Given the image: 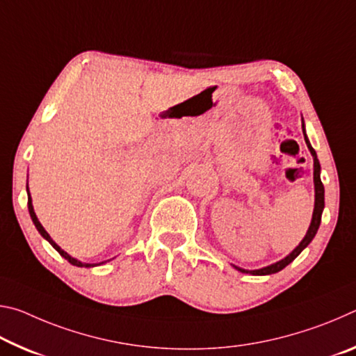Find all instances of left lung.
I'll list each match as a JSON object with an SVG mask.
<instances>
[{
    "label": "left lung",
    "mask_w": 356,
    "mask_h": 356,
    "mask_svg": "<svg viewBox=\"0 0 356 356\" xmlns=\"http://www.w3.org/2000/svg\"><path fill=\"white\" fill-rule=\"evenodd\" d=\"M303 134H305V125H303ZM305 141H306V144H308V147L311 150L312 156H314V186H316V206H314V213H312V221H311V226L308 229V232H306L305 238L301 240L297 248H295L287 257L282 259V261L276 262L273 265H268V267H264L261 270H252V272H248V270H243V268L236 267L238 272L251 273V275H272V273H276V272H281V270L284 268V267H287V265L291 264L293 259L297 257L300 252L303 251L306 246L311 243V240L314 238L317 229H318V226H321L322 212H323V207H325V190H323V184H322V180H321V163H318V160H317L316 150L312 149V146L309 144L306 135H305Z\"/></svg>",
    "instance_id": "1"
}]
</instances>
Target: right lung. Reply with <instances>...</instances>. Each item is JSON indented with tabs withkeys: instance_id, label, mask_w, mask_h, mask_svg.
I'll return each mask as SVG.
<instances>
[{
	"instance_id": "right-lung-1",
	"label": "right lung",
	"mask_w": 356,
	"mask_h": 356,
	"mask_svg": "<svg viewBox=\"0 0 356 356\" xmlns=\"http://www.w3.org/2000/svg\"><path fill=\"white\" fill-rule=\"evenodd\" d=\"M28 190V188H26ZM28 210H29V215H31V220H33V222H34V226L35 227H38V231L40 232V236L42 237H44V238H47L48 240V242H50L51 243V246H53V248H55L58 252H59V254H61L64 259H65V261H69L72 265H76V267H91V265L92 264H83V262H80V261H76V259H74V257H70L69 254H67V252H65V251H63L61 248H59V246L55 243V242H53V240H51V237L50 236H48V232L45 231V229H44V226H42L40 225V222H39V220H38V216H35V213H34V209H33V202H31V196H29V190H28Z\"/></svg>"
}]
</instances>
